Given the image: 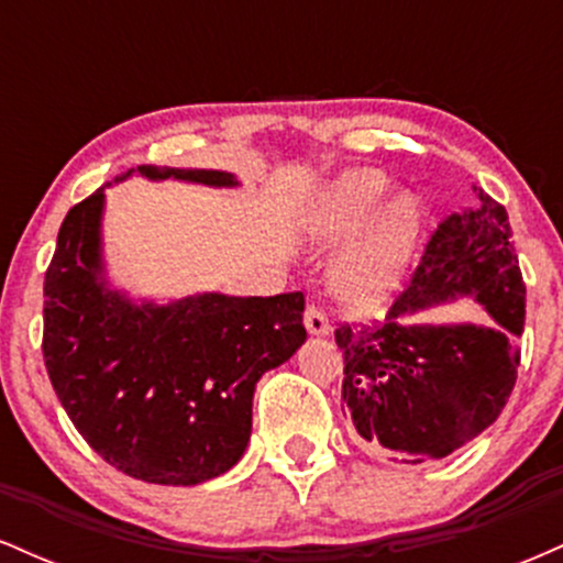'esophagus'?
<instances>
[{
	"mask_svg": "<svg viewBox=\"0 0 563 563\" xmlns=\"http://www.w3.org/2000/svg\"><path fill=\"white\" fill-rule=\"evenodd\" d=\"M303 325H307V331L312 335L331 333V320H328V314L322 312L320 303H309L307 312H303Z\"/></svg>",
	"mask_w": 563,
	"mask_h": 563,
	"instance_id": "1",
	"label": "esophagus"
}]
</instances>
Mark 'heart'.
Listing matches in <instances>:
<instances>
[{
	"label": "heart",
	"instance_id": "1",
	"mask_svg": "<svg viewBox=\"0 0 563 563\" xmlns=\"http://www.w3.org/2000/svg\"><path fill=\"white\" fill-rule=\"evenodd\" d=\"M386 187L389 179L376 169L341 174L307 211L309 232L322 241H339L363 224L384 198ZM371 217L333 269L339 296L357 307H371L397 286L421 235V203L410 192L384 200Z\"/></svg>",
	"mask_w": 563,
	"mask_h": 563
}]
</instances>
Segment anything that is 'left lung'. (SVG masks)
I'll return each mask as SVG.
<instances>
[{
  "mask_svg": "<svg viewBox=\"0 0 563 563\" xmlns=\"http://www.w3.org/2000/svg\"><path fill=\"white\" fill-rule=\"evenodd\" d=\"M474 292L497 327H402L399 313ZM525 280L506 206L476 187V206L450 214L384 322H341V410L391 461L423 463L479 437L506 407L525 333Z\"/></svg>",
  "mask_w": 563,
  "mask_h": 563,
  "instance_id": "1",
  "label": "left lung"
}]
</instances>
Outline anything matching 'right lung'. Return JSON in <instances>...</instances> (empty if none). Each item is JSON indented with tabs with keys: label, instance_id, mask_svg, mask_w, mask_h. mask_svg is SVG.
I'll return each instance as SVG.
<instances>
[{
	"label": "right lung",
	"instance_id": "obj_1",
	"mask_svg": "<svg viewBox=\"0 0 563 563\" xmlns=\"http://www.w3.org/2000/svg\"><path fill=\"white\" fill-rule=\"evenodd\" d=\"M137 172L235 185L224 172ZM100 214L102 187L63 219L44 275L42 352L53 389L113 468L177 487L214 479L249 444L256 380L307 339L303 294H203L134 307L100 280Z\"/></svg>",
	"mask_w": 563,
	"mask_h": 563
}]
</instances>
